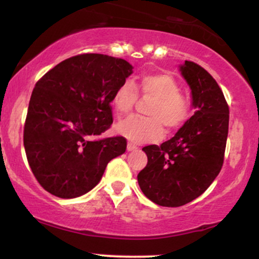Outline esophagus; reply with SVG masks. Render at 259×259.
Instances as JSON below:
<instances>
[{"label": "esophagus", "instance_id": "obj_1", "mask_svg": "<svg viewBox=\"0 0 259 259\" xmlns=\"http://www.w3.org/2000/svg\"><path fill=\"white\" fill-rule=\"evenodd\" d=\"M126 148H127V151H135V150H138V146H136L135 144H133V142H127Z\"/></svg>", "mask_w": 259, "mask_h": 259}]
</instances>
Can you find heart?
<instances>
[{"instance_id":"b5f03b06","label":"heart","mask_w":259,"mask_h":259,"mask_svg":"<svg viewBox=\"0 0 259 259\" xmlns=\"http://www.w3.org/2000/svg\"><path fill=\"white\" fill-rule=\"evenodd\" d=\"M139 95L152 100L147 106V117H130L118 124V132L132 141H156L163 136V126L168 133H174L189 119L190 101L181 94L180 84L170 74H142L134 84L126 81L118 86L112 102L119 117L133 111Z\"/></svg>"}]
</instances>
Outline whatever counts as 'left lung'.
Returning a JSON list of instances; mask_svg holds the SVG:
<instances>
[{"label":"left lung","mask_w":259,"mask_h":259,"mask_svg":"<svg viewBox=\"0 0 259 259\" xmlns=\"http://www.w3.org/2000/svg\"><path fill=\"white\" fill-rule=\"evenodd\" d=\"M180 70L191 88L195 114L174 138L142 148L147 164L138 174L145 196L163 207L184 206L203 194L221 171L227 146L229 106L219 85L191 61Z\"/></svg>","instance_id":"1"}]
</instances>
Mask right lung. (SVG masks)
Instances as JSON below:
<instances>
[{"instance_id": "obj_1", "label": "right lung", "mask_w": 259, "mask_h": 259, "mask_svg": "<svg viewBox=\"0 0 259 259\" xmlns=\"http://www.w3.org/2000/svg\"><path fill=\"white\" fill-rule=\"evenodd\" d=\"M132 73L133 65L124 59L82 53L36 82L23 138L32 174L50 194H86L99 184L109 160L125 152L123 136H97L111 127L113 95Z\"/></svg>"}]
</instances>
